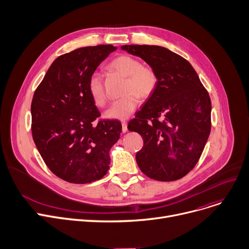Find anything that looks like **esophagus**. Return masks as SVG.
Masks as SVG:
<instances>
[{
  "mask_svg": "<svg viewBox=\"0 0 249 249\" xmlns=\"http://www.w3.org/2000/svg\"><path fill=\"white\" fill-rule=\"evenodd\" d=\"M128 130V128H127V122L126 121H122V131L123 132H126Z\"/></svg>",
  "mask_w": 249,
  "mask_h": 249,
  "instance_id": "esophagus-1",
  "label": "esophagus"
}]
</instances>
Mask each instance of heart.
<instances>
[{
  "instance_id": "obj_1",
  "label": "heart",
  "mask_w": 249,
  "mask_h": 249,
  "mask_svg": "<svg viewBox=\"0 0 249 249\" xmlns=\"http://www.w3.org/2000/svg\"><path fill=\"white\" fill-rule=\"evenodd\" d=\"M108 68L111 71L126 76L122 98L112 104L106 112V117L110 119H126L137 108L140 98L145 100L151 97L158 87L159 76L150 65L143 64L137 57L131 55H120L113 59ZM89 96L99 108L106 106L108 96L102 77L98 73H93L88 83Z\"/></svg>"
}]
</instances>
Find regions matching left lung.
Segmentation results:
<instances>
[{"mask_svg": "<svg viewBox=\"0 0 249 249\" xmlns=\"http://www.w3.org/2000/svg\"><path fill=\"white\" fill-rule=\"evenodd\" d=\"M158 73L154 93L128 123L143 147L136 153L141 172L160 181L188 175L199 161L211 131V100L191 63L167 48L124 45Z\"/></svg>", "mask_w": 249, "mask_h": 249, "instance_id": "left-lung-1", "label": "left lung"}]
</instances>
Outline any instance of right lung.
Returning <instances> with one entry per match:
<instances>
[{"label": "right lung", "mask_w": 249, "mask_h": 249, "mask_svg": "<svg viewBox=\"0 0 249 249\" xmlns=\"http://www.w3.org/2000/svg\"><path fill=\"white\" fill-rule=\"evenodd\" d=\"M113 45L77 48L58 56L31 103L35 145L51 173L71 184H89L107 174L109 151L122 132L118 120L100 119L88 83Z\"/></svg>", "instance_id": "1"}]
</instances>
